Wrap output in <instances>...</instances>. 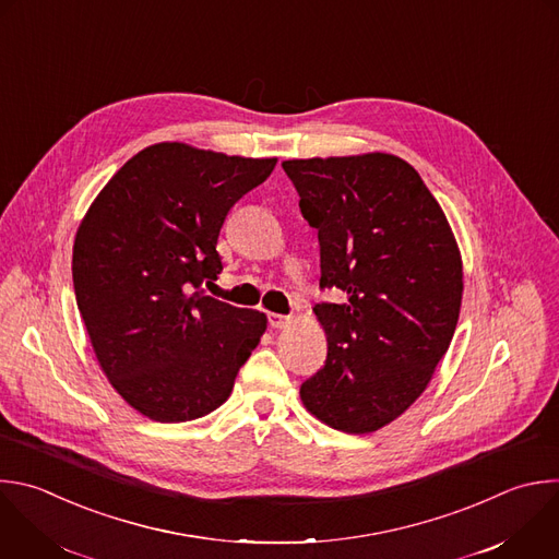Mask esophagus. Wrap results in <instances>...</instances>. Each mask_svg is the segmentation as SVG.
Listing matches in <instances>:
<instances>
[{"label": "esophagus", "instance_id": "obj_1", "mask_svg": "<svg viewBox=\"0 0 559 559\" xmlns=\"http://www.w3.org/2000/svg\"><path fill=\"white\" fill-rule=\"evenodd\" d=\"M267 320H270V326H274V329H285V326L292 322V316H283V313H267Z\"/></svg>", "mask_w": 559, "mask_h": 559}]
</instances>
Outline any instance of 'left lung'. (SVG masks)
I'll return each mask as SVG.
<instances>
[{
  "label": "left lung",
  "instance_id": "left-lung-1",
  "mask_svg": "<svg viewBox=\"0 0 559 559\" xmlns=\"http://www.w3.org/2000/svg\"><path fill=\"white\" fill-rule=\"evenodd\" d=\"M300 213L318 230L313 307L326 361L300 386L305 408L346 435L376 432L428 389L463 298L454 233L419 173L391 153L285 159Z\"/></svg>",
  "mask_w": 559,
  "mask_h": 559
}]
</instances>
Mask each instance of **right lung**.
<instances>
[{
    "label": "right lung",
    "instance_id": "1",
    "mask_svg": "<svg viewBox=\"0 0 559 559\" xmlns=\"http://www.w3.org/2000/svg\"><path fill=\"white\" fill-rule=\"evenodd\" d=\"M276 166L183 142L135 153L74 237L72 278L96 359L140 415L181 424L217 411L259 346L267 316L211 296L228 211Z\"/></svg>",
    "mask_w": 559,
    "mask_h": 559
}]
</instances>
